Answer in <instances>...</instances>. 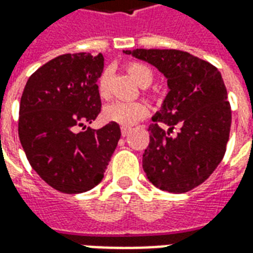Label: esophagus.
<instances>
[{
	"label": "esophagus",
	"mask_w": 253,
	"mask_h": 253,
	"mask_svg": "<svg viewBox=\"0 0 253 253\" xmlns=\"http://www.w3.org/2000/svg\"><path fill=\"white\" fill-rule=\"evenodd\" d=\"M121 131L123 137H127V135L130 134V131H131V128H130V127H122Z\"/></svg>",
	"instance_id": "esophagus-1"
}]
</instances>
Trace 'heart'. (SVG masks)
Wrapping results in <instances>:
<instances>
[{"label": "heart", "instance_id": "1", "mask_svg": "<svg viewBox=\"0 0 253 253\" xmlns=\"http://www.w3.org/2000/svg\"><path fill=\"white\" fill-rule=\"evenodd\" d=\"M127 72L131 78L141 86H148L153 81V73L149 66L139 62H132L127 65ZM97 89L101 97L108 96V72L101 73L97 84ZM149 114L148 105L143 103H123L116 101L107 105L104 110V118L108 122H114L123 127H131L142 121Z\"/></svg>", "mask_w": 253, "mask_h": 253}]
</instances>
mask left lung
Returning a JSON list of instances; mask_svg holds the SVG:
<instances>
[{
    "instance_id": "1",
    "label": "left lung",
    "mask_w": 253,
    "mask_h": 253,
    "mask_svg": "<svg viewBox=\"0 0 253 253\" xmlns=\"http://www.w3.org/2000/svg\"><path fill=\"white\" fill-rule=\"evenodd\" d=\"M123 52L157 67L169 88L148 128L150 142L142 167L149 181L175 194L195 188L222 161L229 141L232 111L221 73L211 63L180 50ZM175 126L179 132L172 136Z\"/></svg>"
}]
</instances>
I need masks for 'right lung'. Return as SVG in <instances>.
<instances>
[{"instance_id": "1", "label": "right lung", "mask_w": 253, "mask_h": 253, "mask_svg": "<svg viewBox=\"0 0 253 253\" xmlns=\"http://www.w3.org/2000/svg\"><path fill=\"white\" fill-rule=\"evenodd\" d=\"M103 67L101 54H65L39 67L25 84L20 142L32 169L59 192L80 194L97 186L121 139L114 122L74 132L100 114L97 80Z\"/></svg>"}]
</instances>
